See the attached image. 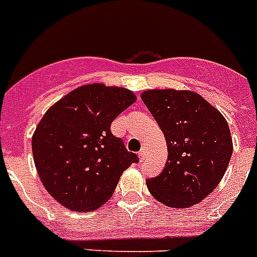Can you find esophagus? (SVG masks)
I'll use <instances>...</instances> for the list:
<instances>
[{
    "instance_id": "34e87169",
    "label": "esophagus",
    "mask_w": 257,
    "mask_h": 257,
    "mask_svg": "<svg viewBox=\"0 0 257 257\" xmlns=\"http://www.w3.org/2000/svg\"><path fill=\"white\" fill-rule=\"evenodd\" d=\"M139 156H140V158H141V160H143L144 157H145V156H147V149H145V148H144V149H141L139 152Z\"/></svg>"
}]
</instances>
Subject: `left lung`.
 I'll use <instances>...</instances> for the list:
<instances>
[{"mask_svg": "<svg viewBox=\"0 0 257 257\" xmlns=\"http://www.w3.org/2000/svg\"><path fill=\"white\" fill-rule=\"evenodd\" d=\"M141 99L168 145L164 170L147 181L150 194L169 207L199 203L218 186L230 164L232 139L226 118L193 91L149 89Z\"/></svg>", "mask_w": 257, "mask_h": 257, "instance_id": "1", "label": "left lung"}]
</instances>
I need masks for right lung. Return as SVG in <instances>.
I'll return each mask as SVG.
<instances>
[{
  "mask_svg": "<svg viewBox=\"0 0 257 257\" xmlns=\"http://www.w3.org/2000/svg\"><path fill=\"white\" fill-rule=\"evenodd\" d=\"M136 101L126 88L87 84L50 107L31 147L37 172L50 195L74 211H93L112 197L137 154L128 152L110 124Z\"/></svg>",
  "mask_w": 257,
  "mask_h": 257,
  "instance_id": "right-lung-1",
  "label": "right lung"
}]
</instances>
